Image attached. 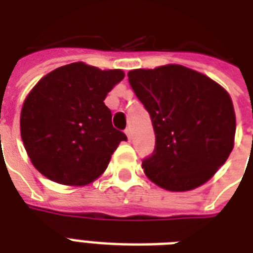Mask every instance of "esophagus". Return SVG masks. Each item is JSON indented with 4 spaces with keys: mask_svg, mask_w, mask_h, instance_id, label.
Returning <instances> with one entry per match:
<instances>
[{
    "mask_svg": "<svg viewBox=\"0 0 253 253\" xmlns=\"http://www.w3.org/2000/svg\"><path fill=\"white\" fill-rule=\"evenodd\" d=\"M125 134H126L127 139H128V140H130V142H131V139H132V134H131L130 128H126V131H125Z\"/></svg>",
    "mask_w": 253,
    "mask_h": 253,
    "instance_id": "1",
    "label": "esophagus"
}]
</instances>
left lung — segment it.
I'll return each mask as SVG.
<instances>
[{"label": "left lung", "mask_w": 253, "mask_h": 253, "mask_svg": "<svg viewBox=\"0 0 253 253\" xmlns=\"http://www.w3.org/2000/svg\"><path fill=\"white\" fill-rule=\"evenodd\" d=\"M127 76L156 136L154 154L142 163L146 176L169 192L192 190L210 180L235 139V111L224 87L178 64L134 69Z\"/></svg>", "instance_id": "left-lung-1"}]
</instances>
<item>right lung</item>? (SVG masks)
Masks as SVG:
<instances>
[{
	"mask_svg": "<svg viewBox=\"0 0 253 253\" xmlns=\"http://www.w3.org/2000/svg\"><path fill=\"white\" fill-rule=\"evenodd\" d=\"M121 69L83 61L56 68L31 89L21 111V136L33 166L57 184L97 180L127 136L111 125L103 99L121 83Z\"/></svg>",
	"mask_w": 253,
	"mask_h": 253,
	"instance_id": "obj_1",
	"label": "right lung"
}]
</instances>
